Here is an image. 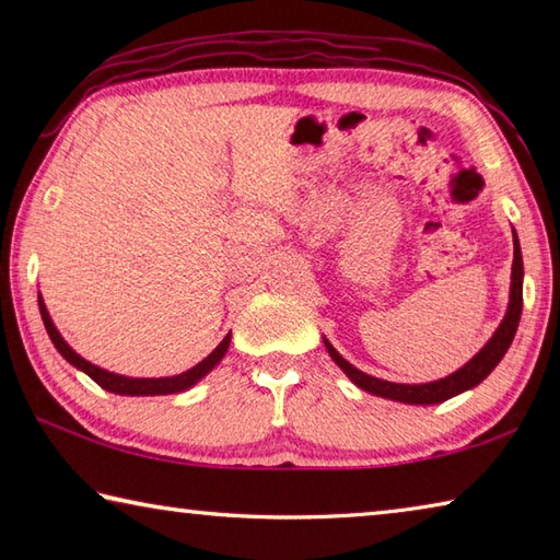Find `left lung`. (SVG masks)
<instances>
[{"instance_id":"left-lung-1","label":"left lung","mask_w":560,"mask_h":560,"mask_svg":"<svg viewBox=\"0 0 560 560\" xmlns=\"http://www.w3.org/2000/svg\"><path fill=\"white\" fill-rule=\"evenodd\" d=\"M513 245H515V257H513V273H510V303L503 323L498 325V329L493 331V337L483 343V349L474 355L471 361L464 363L459 371L450 373L447 377L433 380V383H421V385H404V383H389V380H380L368 375L359 368L351 365L343 355L331 347V343L323 337L325 347L347 377L355 387L365 389L368 395L383 397V399H392V401H401V404H440L447 401L452 397L462 395L471 387H477L479 383H483L486 377L491 375L493 368L501 363V359L505 355V351L510 349V343L515 339V331L520 325V315H522V279H525V267H522V249H520V241L517 233L513 229Z\"/></svg>"}]
</instances>
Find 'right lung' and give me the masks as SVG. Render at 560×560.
Wrapping results in <instances>:
<instances>
[{
	"mask_svg": "<svg viewBox=\"0 0 560 560\" xmlns=\"http://www.w3.org/2000/svg\"><path fill=\"white\" fill-rule=\"evenodd\" d=\"M38 307H40V317H43V325L47 329V335H50L55 349L62 353V359L74 365L77 371L86 373L93 380V383H98L103 389L113 392V395H127V397L177 395V392H185L189 387H195L201 377H207L213 371V368L221 363L225 351H229V347H231V335H225L223 341L207 355L205 361H199L195 368H189V371H185L180 375H173V377H127V375H117V373L105 371V368L93 365L91 361L81 359V355L74 349H71L69 343L65 341V337L57 331L40 293H38Z\"/></svg>",
	"mask_w": 560,
	"mask_h": 560,
	"instance_id": "1",
	"label": "right lung"
}]
</instances>
